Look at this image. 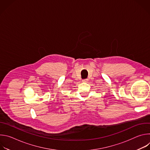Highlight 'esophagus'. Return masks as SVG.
Returning <instances> with one entry per match:
<instances>
[{"label":"esophagus","mask_w":150,"mask_h":150,"mask_svg":"<svg viewBox=\"0 0 150 150\" xmlns=\"http://www.w3.org/2000/svg\"><path fill=\"white\" fill-rule=\"evenodd\" d=\"M82 82H88V79H83V80H82Z\"/></svg>","instance_id":"34e87169"}]
</instances>
